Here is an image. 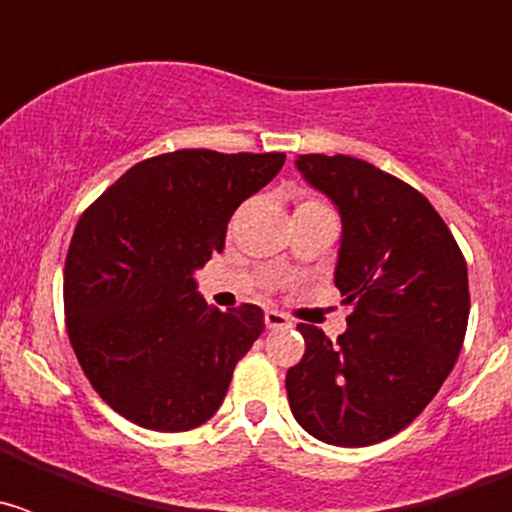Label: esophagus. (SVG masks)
<instances>
[{
    "instance_id": "esophagus-1",
    "label": "esophagus",
    "mask_w": 512,
    "mask_h": 512,
    "mask_svg": "<svg viewBox=\"0 0 512 512\" xmlns=\"http://www.w3.org/2000/svg\"><path fill=\"white\" fill-rule=\"evenodd\" d=\"M264 323H266V328L269 330H279V328H289V318L287 315H284V312H279V310H266L264 312Z\"/></svg>"
}]
</instances>
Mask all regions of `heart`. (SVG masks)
Here are the masks:
<instances>
[{
  "label": "heart",
  "instance_id": "b5f03b06",
  "mask_svg": "<svg viewBox=\"0 0 512 512\" xmlns=\"http://www.w3.org/2000/svg\"><path fill=\"white\" fill-rule=\"evenodd\" d=\"M302 205H315V200H307V202H302Z\"/></svg>",
  "mask_w": 512,
  "mask_h": 512
}]
</instances>
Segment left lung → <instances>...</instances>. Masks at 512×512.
Listing matches in <instances>:
<instances>
[{
	"mask_svg": "<svg viewBox=\"0 0 512 512\" xmlns=\"http://www.w3.org/2000/svg\"><path fill=\"white\" fill-rule=\"evenodd\" d=\"M341 212L336 287L348 328L330 341L300 323L305 356L287 372L289 408L330 446H372L408 428L441 390L464 343V253L418 189L351 156L295 161Z\"/></svg>",
	"mask_w": 512,
	"mask_h": 512,
	"instance_id": "1",
	"label": "left lung"
}]
</instances>
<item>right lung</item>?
<instances>
[{
	"instance_id": "add662e5",
	"label": "right lung",
	"mask_w": 512,
	"mask_h": 512,
	"mask_svg": "<svg viewBox=\"0 0 512 512\" xmlns=\"http://www.w3.org/2000/svg\"><path fill=\"white\" fill-rule=\"evenodd\" d=\"M282 166L284 153H161L79 217L63 269L66 328L97 395L130 423L192 431L223 405L264 312L210 307L194 271L223 251L230 215Z\"/></svg>"
}]
</instances>
